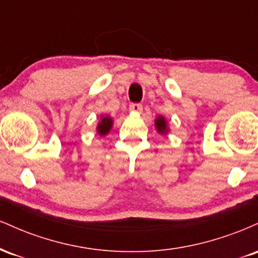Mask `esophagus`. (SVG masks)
<instances>
[{
  "mask_svg": "<svg viewBox=\"0 0 258 258\" xmlns=\"http://www.w3.org/2000/svg\"><path fill=\"white\" fill-rule=\"evenodd\" d=\"M130 111L141 114V112L143 111V106H142V104H139V103H132V104L130 105Z\"/></svg>",
  "mask_w": 258,
  "mask_h": 258,
  "instance_id": "esophagus-1",
  "label": "esophagus"
}]
</instances>
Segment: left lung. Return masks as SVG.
I'll list each match as a JSON object with an SVG mask.
<instances>
[{
  "label": "left lung",
  "mask_w": 258,
  "mask_h": 258,
  "mask_svg": "<svg viewBox=\"0 0 258 258\" xmlns=\"http://www.w3.org/2000/svg\"><path fill=\"white\" fill-rule=\"evenodd\" d=\"M155 127H156V128H158V131H159L160 133H166V132H167L166 120H165L162 116L156 117V120H155Z\"/></svg>",
  "instance_id": "left-lung-1"
}]
</instances>
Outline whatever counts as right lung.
Returning a JSON list of instances; mask_svg holds the SVG:
<instances>
[{
  "mask_svg": "<svg viewBox=\"0 0 258 258\" xmlns=\"http://www.w3.org/2000/svg\"><path fill=\"white\" fill-rule=\"evenodd\" d=\"M112 126V119L109 116H102L100 117V122L98 127H97V131L100 136H105L106 133L110 131Z\"/></svg>",
  "mask_w": 258,
  "mask_h": 258,
  "instance_id": "right-lung-1",
  "label": "right lung"
}]
</instances>
